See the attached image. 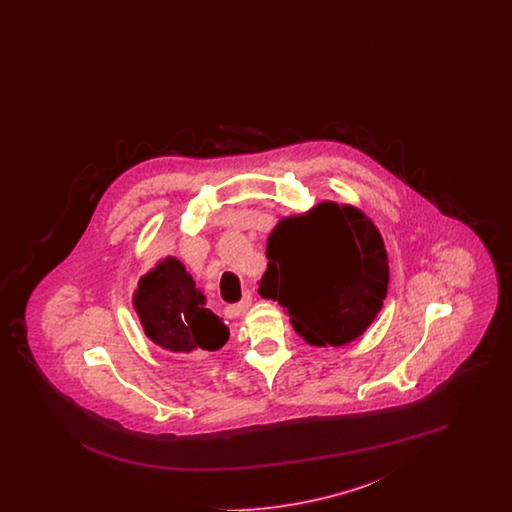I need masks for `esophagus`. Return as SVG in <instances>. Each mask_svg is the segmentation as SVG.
Listing matches in <instances>:
<instances>
[{"mask_svg": "<svg viewBox=\"0 0 512 512\" xmlns=\"http://www.w3.org/2000/svg\"><path fill=\"white\" fill-rule=\"evenodd\" d=\"M251 292L247 290L244 293V297H242V301L240 303H234V305H228V309H226V313L230 315V317H240L242 313H245V309L251 305Z\"/></svg>", "mask_w": 512, "mask_h": 512, "instance_id": "1", "label": "esophagus"}]
</instances>
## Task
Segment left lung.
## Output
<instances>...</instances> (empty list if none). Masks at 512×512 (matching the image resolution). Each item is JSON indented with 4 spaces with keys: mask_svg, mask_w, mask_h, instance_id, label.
Here are the masks:
<instances>
[{
    "mask_svg": "<svg viewBox=\"0 0 512 512\" xmlns=\"http://www.w3.org/2000/svg\"><path fill=\"white\" fill-rule=\"evenodd\" d=\"M267 259L259 293L278 301L311 345L357 340L384 305L390 282L384 240L353 205L322 201L280 220L268 236Z\"/></svg>",
    "mask_w": 512,
    "mask_h": 512,
    "instance_id": "left-lung-1",
    "label": "left lung"
}]
</instances>
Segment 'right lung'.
Here are the masks:
<instances>
[{
  "label": "right lung",
  "mask_w": 512,
  "mask_h": 512,
  "mask_svg": "<svg viewBox=\"0 0 512 512\" xmlns=\"http://www.w3.org/2000/svg\"><path fill=\"white\" fill-rule=\"evenodd\" d=\"M134 309L147 338L172 353L217 351L228 338V326L205 305L186 267L167 257L140 278Z\"/></svg>",
  "instance_id": "1"
}]
</instances>
